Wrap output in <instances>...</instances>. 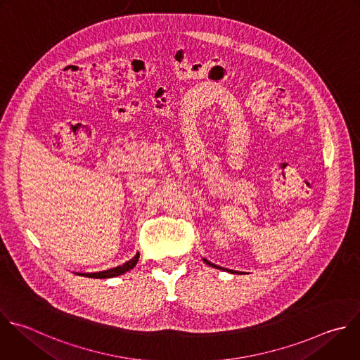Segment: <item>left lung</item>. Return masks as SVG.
Instances as JSON below:
<instances>
[{
	"label": "left lung",
	"mask_w": 360,
	"mask_h": 360,
	"mask_svg": "<svg viewBox=\"0 0 360 360\" xmlns=\"http://www.w3.org/2000/svg\"><path fill=\"white\" fill-rule=\"evenodd\" d=\"M202 260L207 264V266H210V267H213V269H220V270H224V271H227V273H237V274H242V273H238V271H234V270H229V269H221V267H219V266H216V264H213V263H210V262H207L205 257H202Z\"/></svg>",
	"instance_id": "8db88e82"
}]
</instances>
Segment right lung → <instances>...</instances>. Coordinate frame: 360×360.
Returning <instances> with one entry per match:
<instances>
[{
	"mask_svg": "<svg viewBox=\"0 0 360 360\" xmlns=\"http://www.w3.org/2000/svg\"><path fill=\"white\" fill-rule=\"evenodd\" d=\"M139 259H140V253H137L130 262L124 263L123 266H118V267H114V269H110V270H105V271H98V273H75V274L89 277V278H112V277L122 276V274L133 270L136 267Z\"/></svg>",
	"mask_w": 360,
	"mask_h": 360,
	"instance_id": "obj_1",
	"label": "right lung"
}]
</instances>
